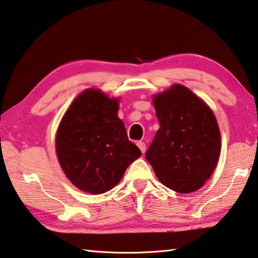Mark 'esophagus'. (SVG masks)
Segmentation results:
<instances>
[{
    "instance_id": "1",
    "label": "esophagus",
    "mask_w": 258,
    "mask_h": 258,
    "mask_svg": "<svg viewBox=\"0 0 258 258\" xmlns=\"http://www.w3.org/2000/svg\"><path fill=\"white\" fill-rule=\"evenodd\" d=\"M136 145L139 146V149L141 150V152L144 153L145 150H146V145L144 142H142V141H140V142H136Z\"/></svg>"
}]
</instances>
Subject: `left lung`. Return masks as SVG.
I'll list each match as a JSON object with an SVG mask.
<instances>
[{
  "mask_svg": "<svg viewBox=\"0 0 258 258\" xmlns=\"http://www.w3.org/2000/svg\"><path fill=\"white\" fill-rule=\"evenodd\" d=\"M160 128L145 153L159 180L189 194L200 189L218 163L221 140L213 110L182 85L153 97Z\"/></svg>",
  "mask_w": 258,
  "mask_h": 258,
  "instance_id": "8db88e82",
  "label": "left lung"
}]
</instances>
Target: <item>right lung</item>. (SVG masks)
Masks as SVG:
<instances>
[{"instance_id": "obj_1", "label": "right lung", "mask_w": 258, "mask_h": 258, "mask_svg": "<svg viewBox=\"0 0 258 258\" xmlns=\"http://www.w3.org/2000/svg\"><path fill=\"white\" fill-rule=\"evenodd\" d=\"M118 102L97 89L80 94L59 125L55 150L64 174L78 189L104 194L141 156L117 116Z\"/></svg>"}]
</instances>
